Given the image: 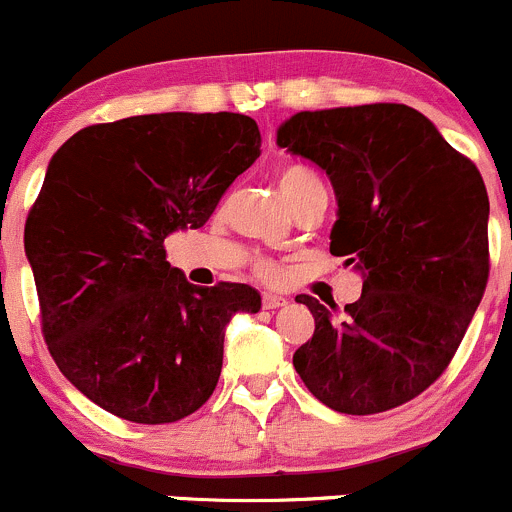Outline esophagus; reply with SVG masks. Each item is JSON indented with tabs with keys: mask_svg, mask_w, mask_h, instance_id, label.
<instances>
[{
	"mask_svg": "<svg viewBox=\"0 0 512 512\" xmlns=\"http://www.w3.org/2000/svg\"><path fill=\"white\" fill-rule=\"evenodd\" d=\"M261 306L266 308V311H273V308H278V306H286V298L283 296H278V293H263L261 296Z\"/></svg>",
	"mask_w": 512,
	"mask_h": 512,
	"instance_id": "esophagus-1",
	"label": "esophagus"
}]
</instances>
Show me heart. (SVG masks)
<instances>
[{
    "label": "heart",
    "instance_id": "heart-1",
    "mask_svg": "<svg viewBox=\"0 0 512 512\" xmlns=\"http://www.w3.org/2000/svg\"><path fill=\"white\" fill-rule=\"evenodd\" d=\"M313 184H321V181H318V176L313 174V171L301 169V166H288V169H283L281 174H278V189H281L283 199L288 201V206L296 201V196L301 194L303 189H308V186H313ZM254 268L263 281H276L278 273H281L278 263L268 256L256 258Z\"/></svg>",
    "mask_w": 512,
    "mask_h": 512
}]
</instances>
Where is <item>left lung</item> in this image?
Segmentation results:
<instances>
[{
  "label": "left lung",
  "mask_w": 512,
  "mask_h": 512,
  "mask_svg": "<svg viewBox=\"0 0 512 512\" xmlns=\"http://www.w3.org/2000/svg\"><path fill=\"white\" fill-rule=\"evenodd\" d=\"M276 141L326 171L338 199L331 254L363 271L343 318L296 296L316 321L293 353L298 376L348 416L413 401L453 361L488 286L483 176L406 104L301 111Z\"/></svg>",
  "instance_id": "obj_1"
}]
</instances>
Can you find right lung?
Listing matches in <instances>:
<instances>
[{"instance_id": "right-lung-1", "label": "right lung", "mask_w": 512, "mask_h": 512, "mask_svg": "<svg viewBox=\"0 0 512 512\" xmlns=\"http://www.w3.org/2000/svg\"><path fill=\"white\" fill-rule=\"evenodd\" d=\"M258 156L256 121L234 111L94 124L52 156L24 249L49 353L99 408L161 426L211 398L226 323L261 296L246 283L194 286L164 239L201 229Z\"/></svg>"}]
</instances>
